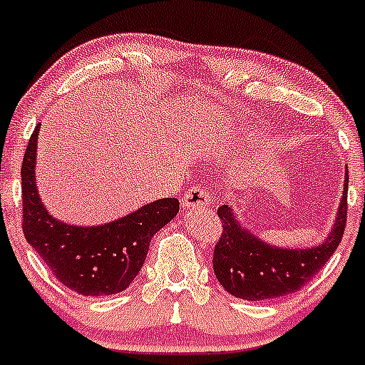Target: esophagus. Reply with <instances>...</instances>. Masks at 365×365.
<instances>
[{
	"instance_id": "34e87169",
	"label": "esophagus",
	"mask_w": 365,
	"mask_h": 365,
	"mask_svg": "<svg viewBox=\"0 0 365 365\" xmlns=\"http://www.w3.org/2000/svg\"><path fill=\"white\" fill-rule=\"evenodd\" d=\"M182 201L185 208H197V206L206 208V206H210L208 190L203 185H192L189 190H185Z\"/></svg>"
}]
</instances>
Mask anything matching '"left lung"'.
Instances as JSON below:
<instances>
[{"instance_id": "8db88e82", "label": "left lung", "mask_w": 365, "mask_h": 365, "mask_svg": "<svg viewBox=\"0 0 365 365\" xmlns=\"http://www.w3.org/2000/svg\"><path fill=\"white\" fill-rule=\"evenodd\" d=\"M348 213V171L337 219L330 237L318 247L277 249L257 240L238 224L231 208L220 206L217 215L222 235L213 247V272L227 293L244 300H270L295 293L307 284L336 252L344 235Z\"/></svg>"}]
</instances>
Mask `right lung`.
I'll list each match as a JSON object with an SVG mask.
<instances>
[{
  "mask_svg": "<svg viewBox=\"0 0 365 365\" xmlns=\"http://www.w3.org/2000/svg\"><path fill=\"white\" fill-rule=\"evenodd\" d=\"M38 130L40 123L29 138L21 168L26 240L58 281L79 295L123 292L141 270L153 235L178 213V200L164 197L104 226L79 227L60 222L47 213L36 190Z\"/></svg>",
  "mask_w": 365,
  "mask_h": 365,
  "instance_id": "obj_1",
  "label": "right lung"
}]
</instances>
